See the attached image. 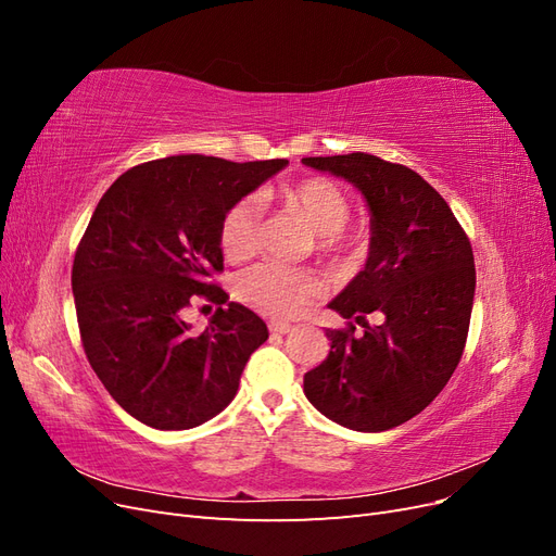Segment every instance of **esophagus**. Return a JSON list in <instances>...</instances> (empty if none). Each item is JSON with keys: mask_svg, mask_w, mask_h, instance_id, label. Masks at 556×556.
Returning a JSON list of instances; mask_svg holds the SVG:
<instances>
[{"mask_svg": "<svg viewBox=\"0 0 556 556\" xmlns=\"http://www.w3.org/2000/svg\"><path fill=\"white\" fill-rule=\"evenodd\" d=\"M268 329H271L274 333H290V331H294L292 325L280 323V319H271V323H268Z\"/></svg>", "mask_w": 556, "mask_h": 556, "instance_id": "esophagus-1", "label": "esophagus"}]
</instances>
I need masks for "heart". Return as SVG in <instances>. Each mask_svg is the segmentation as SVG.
I'll return each mask as SVG.
<instances>
[{
  "label": "heart",
  "instance_id": "1",
  "mask_svg": "<svg viewBox=\"0 0 556 556\" xmlns=\"http://www.w3.org/2000/svg\"><path fill=\"white\" fill-rule=\"evenodd\" d=\"M280 204L304 217L317 233L319 255L339 260L357 255L364 248L359 233L345 231L350 220V199L339 185L311 176L282 185L276 192ZM260 243V206L255 199H239L220 220V250L229 262L255 255ZM323 292V285L308 271H294L278 264H257L237 278V296L245 306L274 317H294Z\"/></svg>",
  "mask_w": 556,
  "mask_h": 556
}]
</instances>
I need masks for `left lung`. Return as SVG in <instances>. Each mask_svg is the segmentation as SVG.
<instances>
[{"instance_id": "obj_1", "label": "left lung", "mask_w": 556, "mask_h": 556, "mask_svg": "<svg viewBox=\"0 0 556 556\" xmlns=\"http://www.w3.org/2000/svg\"><path fill=\"white\" fill-rule=\"evenodd\" d=\"M362 190L371 208L364 271L329 308L345 329H327V359L304 376L313 406L341 427L387 431L441 394L457 368L476 294L473 248L447 201L403 164L368 153L304 157ZM378 312L371 328L365 315Z\"/></svg>"}]
</instances>
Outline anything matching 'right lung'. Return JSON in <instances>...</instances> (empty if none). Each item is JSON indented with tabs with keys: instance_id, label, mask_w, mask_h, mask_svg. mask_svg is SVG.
Listing matches in <instances>:
<instances>
[{
	"instance_id": "1",
	"label": "right lung",
	"mask_w": 556,
	"mask_h": 556,
	"mask_svg": "<svg viewBox=\"0 0 556 556\" xmlns=\"http://www.w3.org/2000/svg\"><path fill=\"white\" fill-rule=\"evenodd\" d=\"M285 164L174 155L131 166L99 199L72 268L78 331L92 371L139 422L204 425L268 339L260 315L222 306L229 294L213 276L225 211ZM197 300L218 306L201 334L181 319Z\"/></svg>"
}]
</instances>
